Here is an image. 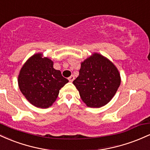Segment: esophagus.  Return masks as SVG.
<instances>
[{
    "instance_id": "obj_1",
    "label": "esophagus",
    "mask_w": 150,
    "mask_h": 150,
    "mask_svg": "<svg viewBox=\"0 0 150 150\" xmlns=\"http://www.w3.org/2000/svg\"><path fill=\"white\" fill-rule=\"evenodd\" d=\"M68 80H69V81L70 82H72L73 81L75 80V77H74V75H71V76L68 77Z\"/></svg>"
}]
</instances>
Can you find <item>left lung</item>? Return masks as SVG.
Returning <instances> with one entry per match:
<instances>
[{"instance_id": "obj_1", "label": "left lung", "mask_w": 150, "mask_h": 150, "mask_svg": "<svg viewBox=\"0 0 150 150\" xmlns=\"http://www.w3.org/2000/svg\"><path fill=\"white\" fill-rule=\"evenodd\" d=\"M73 83L87 106L100 108L115 95L120 85V76L112 62L94 53L82 62L79 76Z\"/></svg>"}]
</instances>
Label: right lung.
<instances>
[{"mask_svg": "<svg viewBox=\"0 0 150 150\" xmlns=\"http://www.w3.org/2000/svg\"><path fill=\"white\" fill-rule=\"evenodd\" d=\"M34 54L22 67L18 76L19 88L24 96L36 107L46 108L57 99L59 90L68 80L60 70L53 68V62Z\"/></svg>", "mask_w": 150, "mask_h": 150, "instance_id": "obj_1", "label": "right lung"}]
</instances>
